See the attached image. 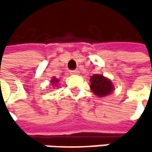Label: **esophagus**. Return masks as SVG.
<instances>
[{
	"label": "esophagus",
	"mask_w": 152,
	"mask_h": 152,
	"mask_svg": "<svg viewBox=\"0 0 152 152\" xmlns=\"http://www.w3.org/2000/svg\"><path fill=\"white\" fill-rule=\"evenodd\" d=\"M70 74H71V75H78V74H79V70H78V69L71 70V71H70Z\"/></svg>",
	"instance_id": "34e87169"
}]
</instances>
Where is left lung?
<instances>
[{
  "label": "left lung",
  "instance_id": "1",
  "mask_svg": "<svg viewBox=\"0 0 152 152\" xmlns=\"http://www.w3.org/2000/svg\"><path fill=\"white\" fill-rule=\"evenodd\" d=\"M91 90L98 97H106L114 91V87L110 79L103 75L95 74L91 77Z\"/></svg>",
  "mask_w": 152,
  "mask_h": 152
}]
</instances>
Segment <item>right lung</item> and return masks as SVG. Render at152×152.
I'll list each match as a JSON object with an SVG mask.
<instances>
[{"instance_id":"right-lung-1","label":"right lung","mask_w":152,"mask_h":152,"mask_svg":"<svg viewBox=\"0 0 152 152\" xmlns=\"http://www.w3.org/2000/svg\"><path fill=\"white\" fill-rule=\"evenodd\" d=\"M51 81H52V83H53V85H56L57 83H59V80H58L57 78H55V77H53Z\"/></svg>"}]
</instances>
